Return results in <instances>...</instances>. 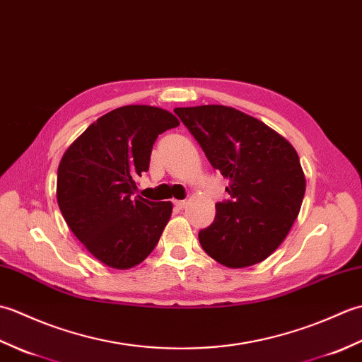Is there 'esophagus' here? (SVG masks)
I'll return each instance as SVG.
<instances>
[{
    "label": "esophagus",
    "mask_w": 362,
    "mask_h": 362,
    "mask_svg": "<svg viewBox=\"0 0 362 362\" xmlns=\"http://www.w3.org/2000/svg\"><path fill=\"white\" fill-rule=\"evenodd\" d=\"M173 204H174V206H175V209H177V210H182V209H183V206H185V205H187V202H185V201H174Z\"/></svg>",
    "instance_id": "esophagus-1"
}]
</instances>
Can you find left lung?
Returning a JSON list of instances; mask_svg holds the SVG:
<instances>
[{"mask_svg": "<svg viewBox=\"0 0 362 362\" xmlns=\"http://www.w3.org/2000/svg\"><path fill=\"white\" fill-rule=\"evenodd\" d=\"M174 113L214 169L230 180L228 201L199 232L209 255L247 267L279 247L298 216L305 175L296 149L264 122L226 105L179 107Z\"/></svg>", "mask_w": 362, "mask_h": 362, "instance_id": "1", "label": "left lung"}]
</instances>
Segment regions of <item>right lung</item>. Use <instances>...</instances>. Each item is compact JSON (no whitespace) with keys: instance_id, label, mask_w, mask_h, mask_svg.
Here are the masks:
<instances>
[{"instance_id":"add662e5","label":"right lung","mask_w":362,"mask_h":362,"mask_svg":"<svg viewBox=\"0 0 362 362\" xmlns=\"http://www.w3.org/2000/svg\"><path fill=\"white\" fill-rule=\"evenodd\" d=\"M179 126L169 112L126 105L96 119L60 160L57 202L68 227L101 263L129 269L156 249L171 202L135 196L160 134Z\"/></svg>"}]
</instances>
